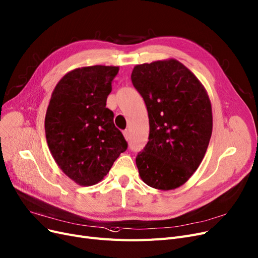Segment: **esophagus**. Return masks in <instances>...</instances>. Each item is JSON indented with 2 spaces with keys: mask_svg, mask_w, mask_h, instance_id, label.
<instances>
[{
  "mask_svg": "<svg viewBox=\"0 0 258 258\" xmlns=\"http://www.w3.org/2000/svg\"><path fill=\"white\" fill-rule=\"evenodd\" d=\"M123 137H125V139H126L127 141L130 140V132H129V130H125V131H123Z\"/></svg>",
  "mask_w": 258,
  "mask_h": 258,
  "instance_id": "34e87169",
  "label": "esophagus"
}]
</instances>
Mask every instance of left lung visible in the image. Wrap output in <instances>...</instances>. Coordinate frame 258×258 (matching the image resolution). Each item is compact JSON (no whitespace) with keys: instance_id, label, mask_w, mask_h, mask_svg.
<instances>
[{"instance_id":"left-lung-1","label":"left lung","mask_w":258,"mask_h":258,"mask_svg":"<svg viewBox=\"0 0 258 258\" xmlns=\"http://www.w3.org/2000/svg\"><path fill=\"white\" fill-rule=\"evenodd\" d=\"M131 80L145 101L149 141L136 159L141 179L170 190L186 182L201 164L213 130L208 92L176 59L133 68Z\"/></svg>"}]
</instances>
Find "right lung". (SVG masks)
Masks as SVG:
<instances>
[{"mask_svg":"<svg viewBox=\"0 0 258 258\" xmlns=\"http://www.w3.org/2000/svg\"><path fill=\"white\" fill-rule=\"evenodd\" d=\"M118 67L69 72L55 87L45 115V137L55 162L81 186L104 179L128 144L106 108Z\"/></svg>","mask_w":258,"mask_h":258,"instance_id":"obj_1","label":"right lung"}]
</instances>
